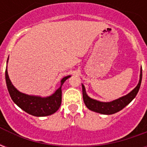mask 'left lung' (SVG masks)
<instances>
[{"label": "left lung", "mask_w": 147, "mask_h": 147, "mask_svg": "<svg viewBox=\"0 0 147 147\" xmlns=\"http://www.w3.org/2000/svg\"><path fill=\"white\" fill-rule=\"evenodd\" d=\"M142 68H141L139 83L136 86V88L132 90L127 95L123 96L120 98L116 99V100L110 102H99V101H97L94 99L90 98L89 96L86 94L85 86L82 84L83 102L90 110L94 111L96 113H98L101 114H106V115L116 113L121 109H123L126 105H128L130 102L136 98V96L137 95V94L139 92V88H140V85H141V82H142Z\"/></svg>", "instance_id": "1"}]
</instances>
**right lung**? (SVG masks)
<instances>
[{
	"label": "right lung",
	"mask_w": 147,
	"mask_h": 147,
	"mask_svg": "<svg viewBox=\"0 0 147 147\" xmlns=\"http://www.w3.org/2000/svg\"><path fill=\"white\" fill-rule=\"evenodd\" d=\"M69 77H71V76L64 77L61 80V86L55 91L54 94L46 98H42L39 96L28 95L20 92L12 85L11 80L8 77L7 68L5 71L6 84L8 93L11 96L12 101L26 113L35 117L49 116L56 113L59 109L61 104V86Z\"/></svg>",
	"instance_id": "right-lung-1"
}]
</instances>
